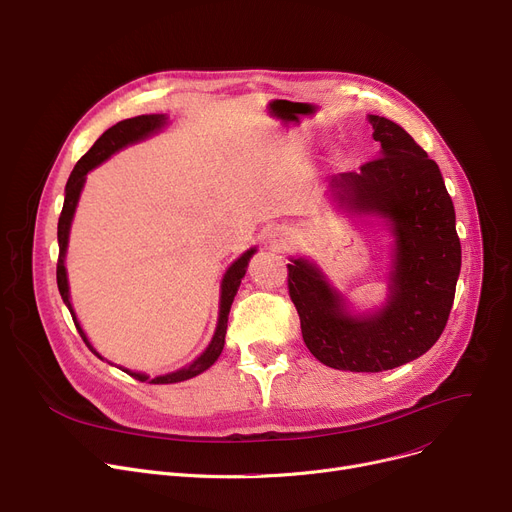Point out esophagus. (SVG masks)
Here are the masks:
<instances>
[{"instance_id":"esophagus-1","label":"esophagus","mask_w":512,"mask_h":512,"mask_svg":"<svg viewBox=\"0 0 512 512\" xmlns=\"http://www.w3.org/2000/svg\"><path fill=\"white\" fill-rule=\"evenodd\" d=\"M270 237H273V246L281 248V246H283V242H285V239H287V229H283V227H277L273 233H270Z\"/></svg>"}]
</instances>
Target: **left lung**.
I'll return each mask as SVG.
<instances>
[{"label":"left lung","instance_id":"8db88e82","mask_svg":"<svg viewBox=\"0 0 512 512\" xmlns=\"http://www.w3.org/2000/svg\"><path fill=\"white\" fill-rule=\"evenodd\" d=\"M380 157L333 182L353 213L393 221L395 264L386 308L372 318L343 312L339 293L320 270L287 264L289 297L310 353L328 368L382 372L424 355L442 335L461 273L455 206L438 165L401 126L370 115Z\"/></svg>","mask_w":512,"mask_h":512}]
</instances>
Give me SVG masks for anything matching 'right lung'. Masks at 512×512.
Instances as JSON below:
<instances>
[{
	"label": "right lung",
	"mask_w": 512,
	"mask_h": 512,
	"mask_svg": "<svg viewBox=\"0 0 512 512\" xmlns=\"http://www.w3.org/2000/svg\"><path fill=\"white\" fill-rule=\"evenodd\" d=\"M165 115H159V113H153V115H138V117H132V119H124V122H117L115 126H111L93 146H90L88 153L76 163L74 171L70 173V179L66 184V200H64V208H62V215H59V223H57V242H59V256H57V287H59V293H62V299L64 304L68 306L70 314H72V320L78 328V333L82 337V341L86 343V347L93 351L95 355H99L93 345L88 343L86 335L82 333V328L74 316V310H72V304H70V293H68V277H66V266H64V260H66V246H68V235H70V225H72V217H74V210H76V204H78V196H80V190L84 186V179H86V173L90 169H95L99 163H103L105 159H109L113 153H117L119 148H124L132 142H138L142 138H146L148 134H155L163 124H165ZM256 250H248L246 254L239 256L225 273L223 277V285H221V306H219V324H217V330H215V337L213 341H210V345L206 347V351L196 359L194 364H190L188 368H182L177 370L173 374H167V376H157V378H148L144 374H136V372H130L126 370L132 378L140 380V382H150V384H171V382H182V380H188V378H194L198 376L200 372L208 370L210 366H213L217 362V357L221 355L223 351V345H225V333H227V318H229V310H231V304H233V297L237 293V287L239 283H242L244 275H246V268H248V262L252 258ZM101 357V355H99Z\"/></svg>",
	"instance_id": "add662e5"
}]
</instances>
